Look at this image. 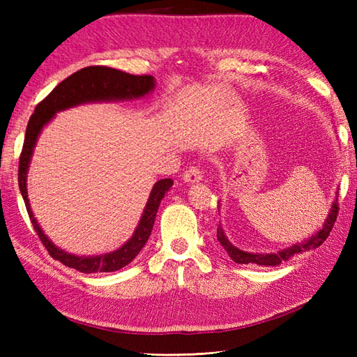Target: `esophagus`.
<instances>
[{
    "instance_id": "obj_1",
    "label": "esophagus",
    "mask_w": 357,
    "mask_h": 357,
    "mask_svg": "<svg viewBox=\"0 0 357 357\" xmlns=\"http://www.w3.org/2000/svg\"><path fill=\"white\" fill-rule=\"evenodd\" d=\"M201 179H202V170L199 169L198 165H190L184 172V181H185V183L195 184V183H199Z\"/></svg>"
}]
</instances>
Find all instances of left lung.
<instances>
[{"label":"left lung","mask_w":357,"mask_h":357,"mask_svg":"<svg viewBox=\"0 0 357 357\" xmlns=\"http://www.w3.org/2000/svg\"><path fill=\"white\" fill-rule=\"evenodd\" d=\"M337 213H339V204H337V198H336V201L333 202V207H331V211H330V215L327 218V221L324 222V227L319 231L314 233V236L308 238L304 242H301V244H296V245H291L290 248H285L279 253L257 255V253L242 252V250L233 247L230 244V241L225 238L221 225L218 227V241L221 242V245L224 247L225 252L229 253V256L231 257L234 262H238V264H257V265H278L282 261H288L294 255L310 252V250H314V248L319 247L322 242L330 236V231H331L333 227H335V222L337 219Z\"/></svg>","instance_id":"left-lung-1"}]
</instances>
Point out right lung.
Listing matches in <instances>:
<instances>
[{
    "label": "right lung",
    "mask_w": 357,
    "mask_h": 357,
    "mask_svg": "<svg viewBox=\"0 0 357 357\" xmlns=\"http://www.w3.org/2000/svg\"><path fill=\"white\" fill-rule=\"evenodd\" d=\"M155 87V79L151 75H130L121 72L112 67L105 66H90L84 67L78 72L72 73L69 78L59 82V84L52 90V92L44 98V100L36 105L35 112L29 119L26 128V138L22 144V150L20 155V165H18V184L20 190L24 199L26 208L30 221H32L33 229L41 239L43 245L47 248L49 255L55 261L64 264L66 267L78 270L81 273H107L116 271L130 264L135 256L141 252V248L146 245V242L150 236L151 229H153L155 218L158 213L159 204L164 198L165 192L173 185L170 178L159 179L158 183L151 188L150 198L147 201L146 210L141 216L138 229L135 230L133 236L128 239L126 244L116 252L109 255L93 256V257H82L69 255L55 247L43 233L38 225L36 219L33 218L30 204L27 199V188H26V178L30 158L40 135L41 128L49 123L56 112L73 107L82 102L90 101H115V100H132V98H139L147 95L151 89Z\"/></svg>",
    "instance_id": "obj_1"
}]
</instances>
